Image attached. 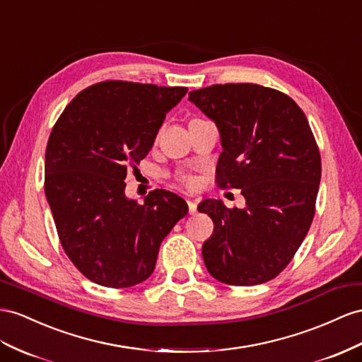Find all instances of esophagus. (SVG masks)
Returning a JSON list of instances; mask_svg holds the SVG:
<instances>
[{
    "label": "esophagus",
    "instance_id": "1",
    "mask_svg": "<svg viewBox=\"0 0 362 362\" xmlns=\"http://www.w3.org/2000/svg\"><path fill=\"white\" fill-rule=\"evenodd\" d=\"M188 209H189V214H196L197 212V203L194 200H188Z\"/></svg>",
    "mask_w": 362,
    "mask_h": 362
}]
</instances>
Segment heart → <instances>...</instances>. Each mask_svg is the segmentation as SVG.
<instances>
[{
    "label": "heart",
    "mask_w": 362,
    "mask_h": 362,
    "mask_svg": "<svg viewBox=\"0 0 362 362\" xmlns=\"http://www.w3.org/2000/svg\"><path fill=\"white\" fill-rule=\"evenodd\" d=\"M180 182L185 185V187H194V185H196V180H194V177L192 175H189V174H182L180 175Z\"/></svg>",
    "instance_id": "b5f03b06"
}]
</instances>
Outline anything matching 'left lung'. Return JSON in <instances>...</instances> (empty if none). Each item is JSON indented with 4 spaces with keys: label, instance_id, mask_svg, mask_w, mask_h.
Listing matches in <instances>:
<instances>
[{
    "label": "left lung",
    "instance_id": "1",
    "mask_svg": "<svg viewBox=\"0 0 362 362\" xmlns=\"http://www.w3.org/2000/svg\"><path fill=\"white\" fill-rule=\"evenodd\" d=\"M189 100L218 127L217 185L246 199L245 209L200 203L214 221L203 262L225 284L269 281L291 263L315 216L321 156L309 120L284 93L247 82L194 90Z\"/></svg>",
    "mask_w": 362,
    "mask_h": 362
}]
</instances>
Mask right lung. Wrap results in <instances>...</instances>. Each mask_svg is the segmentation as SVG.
Masks as SVG:
<instances>
[{
	"label": "right lung",
	"mask_w": 362,
	"mask_h": 362,
	"mask_svg": "<svg viewBox=\"0 0 362 362\" xmlns=\"http://www.w3.org/2000/svg\"><path fill=\"white\" fill-rule=\"evenodd\" d=\"M187 87L102 81L71 99L45 148L44 191L64 252L93 283L120 289L154 271L162 240L188 205L154 189L125 197L129 166L151 150L168 111Z\"/></svg>",
	"instance_id": "obj_1"
}]
</instances>
